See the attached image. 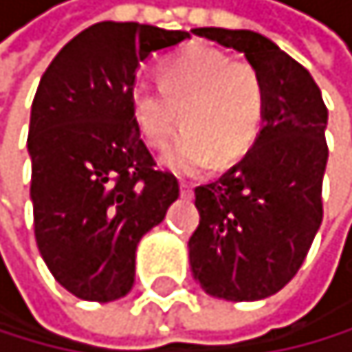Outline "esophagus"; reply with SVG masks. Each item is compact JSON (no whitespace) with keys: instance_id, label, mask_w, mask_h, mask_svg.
Returning <instances> with one entry per match:
<instances>
[{"instance_id":"34e87169","label":"esophagus","mask_w":352,"mask_h":352,"mask_svg":"<svg viewBox=\"0 0 352 352\" xmlns=\"http://www.w3.org/2000/svg\"><path fill=\"white\" fill-rule=\"evenodd\" d=\"M180 194H183L185 198H189L191 194H194V185L187 183V180H180Z\"/></svg>"}]
</instances>
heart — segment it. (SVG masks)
<instances>
[{
	"mask_svg": "<svg viewBox=\"0 0 352 352\" xmlns=\"http://www.w3.org/2000/svg\"><path fill=\"white\" fill-rule=\"evenodd\" d=\"M132 112L152 149H165L183 125L185 134L165 163L176 174L194 176L211 161H238L256 143L265 121V83L247 59L196 45L163 63L158 87H134Z\"/></svg>",
	"mask_w": 352,
	"mask_h": 352,
	"instance_id": "heart-1",
	"label": "heart"
}]
</instances>
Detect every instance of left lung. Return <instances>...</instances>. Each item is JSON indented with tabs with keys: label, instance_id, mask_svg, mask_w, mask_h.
Wrapping results in <instances>:
<instances>
[{
	"label": "left lung",
	"instance_id": "1",
	"mask_svg": "<svg viewBox=\"0 0 352 352\" xmlns=\"http://www.w3.org/2000/svg\"><path fill=\"white\" fill-rule=\"evenodd\" d=\"M245 52L265 83V125L249 152L216 183L196 187L200 222L189 265L209 296L253 302L300 271L322 225L329 110L309 70L251 30L194 28Z\"/></svg>",
	"mask_w": 352,
	"mask_h": 352
}]
</instances>
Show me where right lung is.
I'll return each instance as SVG.
<instances>
[{
    "instance_id": "1",
    "label": "right lung",
    "mask_w": 352,
    "mask_h": 352,
    "mask_svg": "<svg viewBox=\"0 0 352 352\" xmlns=\"http://www.w3.org/2000/svg\"><path fill=\"white\" fill-rule=\"evenodd\" d=\"M189 32L101 21L79 32L43 72L28 152L34 238L54 280L87 302L123 298L136 245L178 198L156 169L132 112L136 70Z\"/></svg>"
}]
</instances>
